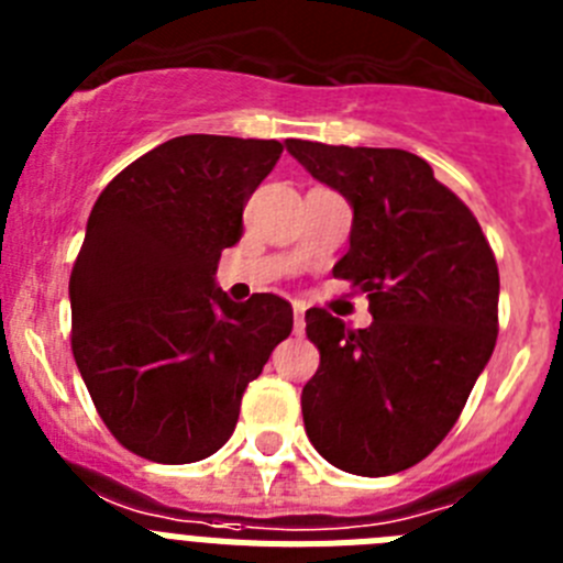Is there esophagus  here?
I'll list each match as a JSON object with an SVG mask.
<instances>
[{"instance_id":"1","label":"esophagus","mask_w":563,"mask_h":563,"mask_svg":"<svg viewBox=\"0 0 563 563\" xmlns=\"http://www.w3.org/2000/svg\"><path fill=\"white\" fill-rule=\"evenodd\" d=\"M305 310L307 307L301 305V301H296V305H292V327H296V335H301V332H305Z\"/></svg>"}]
</instances>
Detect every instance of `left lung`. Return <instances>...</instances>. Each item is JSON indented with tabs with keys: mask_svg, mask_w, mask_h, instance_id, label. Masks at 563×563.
<instances>
[{
	"mask_svg": "<svg viewBox=\"0 0 563 563\" xmlns=\"http://www.w3.org/2000/svg\"><path fill=\"white\" fill-rule=\"evenodd\" d=\"M287 152L350 202V251L332 273L366 292L372 312L366 330H350L307 310V338L321 352L301 391L307 437L346 474H397L454 429L494 355V251L417 154L312 141H287Z\"/></svg>",
	"mask_w": 563,
	"mask_h": 563,
	"instance_id": "obj_1",
	"label": "left lung"
}]
</instances>
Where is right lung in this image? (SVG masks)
<instances>
[{"label":"right lung","instance_id":"1","mask_svg":"<svg viewBox=\"0 0 563 563\" xmlns=\"http://www.w3.org/2000/svg\"><path fill=\"white\" fill-rule=\"evenodd\" d=\"M282 143L183 134L123 168L87 220L69 276L73 355L114 440L186 465L233 434L247 383L292 330L273 292L217 287L242 211Z\"/></svg>","mask_w":563,"mask_h":563}]
</instances>
